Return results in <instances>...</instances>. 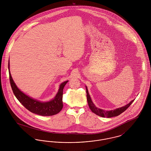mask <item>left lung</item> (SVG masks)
<instances>
[{
  "instance_id": "1",
  "label": "left lung",
  "mask_w": 151,
  "mask_h": 151,
  "mask_svg": "<svg viewBox=\"0 0 151 151\" xmlns=\"http://www.w3.org/2000/svg\"><path fill=\"white\" fill-rule=\"evenodd\" d=\"M86 98H87V101L88 104L89 105V107L91 111L94 113V114H97V115H99L101 117H108V118H111L113 116H116L118 115H120L121 113H123L125 110L127 109V108L129 107V106L131 105V104L134 102V100L131 101L129 104H127L124 106H123L121 108H118L116 109H115L114 110H110V111H105L104 110H102L99 108H96V106L93 104L92 102V100L90 97V96L88 93L87 88L86 87Z\"/></svg>"
}]
</instances>
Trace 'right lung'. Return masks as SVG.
Returning a JSON list of instances; mask_svg holds the SVG:
<instances>
[{"mask_svg":"<svg viewBox=\"0 0 151 151\" xmlns=\"http://www.w3.org/2000/svg\"><path fill=\"white\" fill-rule=\"evenodd\" d=\"M8 70L9 81L12 91L17 99L27 109L33 113L42 116L55 115L60 111L63 108V90L68 81H65L60 84L58 92L52 100L47 102H41L29 97L18 89L9 71V61L8 62Z\"/></svg>","mask_w":151,"mask_h":151,"instance_id":"1","label":"right lung"}]
</instances>
